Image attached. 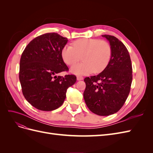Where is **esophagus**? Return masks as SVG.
<instances>
[{
	"label": "esophagus",
	"mask_w": 153,
	"mask_h": 153,
	"mask_svg": "<svg viewBox=\"0 0 153 153\" xmlns=\"http://www.w3.org/2000/svg\"><path fill=\"white\" fill-rule=\"evenodd\" d=\"M76 79H77V80H82L84 79V78H83L82 76H76Z\"/></svg>",
	"instance_id": "34e87169"
}]
</instances>
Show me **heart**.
Returning a JSON list of instances; mask_svg holds the SVG:
<instances>
[{"mask_svg": "<svg viewBox=\"0 0 153 153\" xmlns=\"http://www.w3.org/2000/svg\"><path fill=\"white\" fill-rule=\"evenodd\" d=\"M62 57L68 65H73L70 71L78 75H84L93 71L95 73L103 71L107 66L112 55L110 44L98 39H80L73 43V47L66 45L62 50Z\"/></svg>", "mask_w": 153, "mask_h": 153, "instance_id": "obj_1", "label": "heart"}]
</instances>
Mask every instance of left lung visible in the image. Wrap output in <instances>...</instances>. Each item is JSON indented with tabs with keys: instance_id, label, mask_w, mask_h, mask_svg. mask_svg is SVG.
Listing matches in <instances>:
<instances>
[{
	"instance_id": "left-lung-1",
	"label": "left lung",
	"mask_w": 153,
	"mask_h": 153,
	"mask_svg": "<svg viewBox=\"0 0 153 153\" xmlns=\"http://www.w3.org/2000/svg\"><path fill=\"white\" fill-rule=\"evenodd\" d=\"M102 37L109 41L112 55L102 72L84 79V98L92 112L107 116L117 112L128 98L132 82V66L128 51L121 41L113 36Z\"/></svg>"
}]
</instances>
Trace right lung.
Listing matches in <instances>:
<instances>
[{
  "instance_id": "right-lung-1",
  "label": "right lung",
  "mask_w": 153,
  "mask_h": 153,
  "mask_svg": "<svg viewBox=\"0 0 153 153\" xmlns=\"http://www.w3.org/2000/svg\"><path fill=\"white\" fill-rule=\"evenodd\" d=\"M68 41L57 33L44 34L32 40L22 54L19 79L22 92L37 109L52 111L60 107L67 89L76 82L75 75L57 76L68 70L61 54Z\"/></svg>"
}]
</instances>
